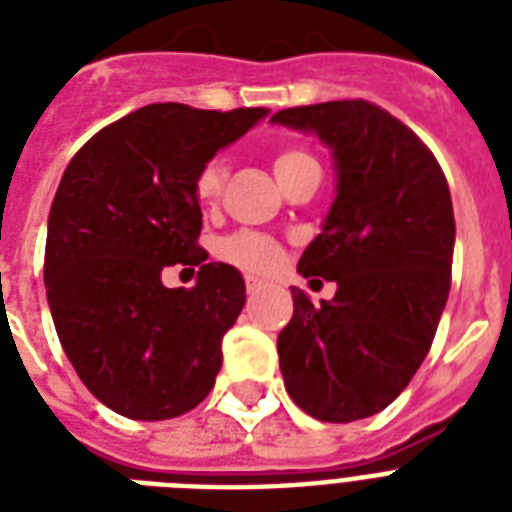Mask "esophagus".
Listing matches in <instances>:
<instances>
[{
  "label": "esophagus",
  "instance_id": "obj_1",
  "mask_svg": "<svg viewBox=\"0 0 512 512\" xmlns=\"http://www.w3.org/2000/svg\"><path fill=\"white\" fill-rule=\"evenodd\" d=\"M260 287H263V281L255 279V276H247V292H249V295H255V292H260Z\"/></svg>",
  "mask_w": 512,
  "mask_h": 512
}]
</instances>
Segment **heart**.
Here are the masks:
<instances>
[{"mask_svg": "<svg viewBox=\"0 0 512 512\" xmlns=\"http://www.w3.org/2000/svg\"><path fill=\"white\" fill-rule=\"evenodd\" d=\"M316 159L311 154H305L300 148H284L276 154L273 159V170H276V177H279V183H284L287 177L297 175V172H303L305 167H313ZM223 180H225V162L220 156L215 159H209L204 167L196 175V196H199L204 204L209 201H215L223 191ZM220 257L228 260L231 265L241 268V271L249 273H268L273 271L281 260V249L279 244L263 233H252V231H241L233 233L228 239L220 241V247H217Z\"/></svg>", "mask_w": 512, "mask_h": 512, "instance_id": "obj_1", "label": "heart"}]
</instances>
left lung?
<instances>
[{
  "label": "left lung",
  "instance_id": "left-lung-1",
  "mask_svg": "<svg viewBox=\"0 0 512 512\" xmlns=\"http://www.w3.org/2000/svg\"><path fill=\"white\" fill-rule=\"evenodd\" d=\"M271 122L316 135L335 164V199L297 271L337 292L313 305L292 287L284 388L316 420H364L428 356L452 287V193L428 146L366 100L284 108Z\"/></svg>",
  "mask_w": 512,
  "mask_h": 512
}]
</instances>
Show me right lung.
I'll use <instances>...</instances> for the list:
<instances>
[{
  "mask_svg": "<svg viewBox=\"0 0 512 512\" xmlns=\"http://www.w3.org/2000/svg\"><path fill=\"white\" fill-rule=\"evenodd\" d=\"M268 114L151 103L87 140L60 177L47 303L79 380L122 417L170 420L215 385L247 289L233 265L207 263L196 244V175ZM170 264L199 267L197 287L164 288Z\"/></svg>",
  "mask_w": 512,
  "mask_h": 512,
  "instance_id": "add662e5",
  "label": "right lung"
}]
</instances>
